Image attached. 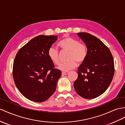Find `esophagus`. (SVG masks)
Here are the masks:
<instances>
[{
	"mask_svg": "<svg viewBox=\"0 0 125 125\" xmlns=\"http://www.w3.org/2000/svg\"><path fill=\"white\" fill-rule=\"evenodd\" d=\"M62 75H67L69 74V72H63L62 73Z\"/></svg>",
	"mask_w": 125,
	"mask_h": 125,
	"instance_id": "esophagus-1",
	"label": "esophagus"
}]
</instances>
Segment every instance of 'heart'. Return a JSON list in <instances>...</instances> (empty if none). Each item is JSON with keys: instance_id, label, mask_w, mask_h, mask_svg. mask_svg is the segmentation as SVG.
<instances>
[{"instance_id": "1", "label": "heart", "mask_w": 125, "mask_h": 125, "mask_svg": "<svg viewBox=\"0 0 125 125\" xmlns=\"http://www.w3.org/2000/svg\"><path fill=\"white\" fill-rule=\"evenodd\" d=\"M59 46L63 50L69 51L68 62L62 63L59 66V69L64 72L69 71L74 69L77 65V62L81 63L85 60L88 51L84 45L72 37H67L59 42ZM48 56L52 62L56 65L60 63L59 51L55 47H51L48 51Z\"/></svg>"}]
</instances>
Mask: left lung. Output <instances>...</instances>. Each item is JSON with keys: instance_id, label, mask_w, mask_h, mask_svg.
<instances>
[{"instance_id": "1", "label": "left lung", "mask_w": 125, "mask_h": 125, "mask_svg": "<svg viewBox=\"0 0 125 125\" xmlns=\"http://www.w3.org/2000/svg\"><path fill=\"white\" fill-rule=\"evenodd\" d=\"M85 44L88 54L78 68L74 82L75 91L88 99L99 97L106 91L114 75V61L109 49L94 36L87 33L76 34Z\"/></svg>"}]
</instances>
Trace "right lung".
Segmentation results:
<instances>
[{"instance_id":"1","label":"right lung","mask_w":125,"mask_h":125,"mask_svg":"<svg viewBox=\"0 0 125 125\" xmlns=\"http://www.w3.org/2000/svg\"><path fill=\"white\" fill-rule=\"evenodd\" d=\"M58 36L39 35L18 51L13 64L16 86L25 98L34 102L46 100L56 90L61 71L54 69L48 51Z\"/></svg>"}]
</instances>
